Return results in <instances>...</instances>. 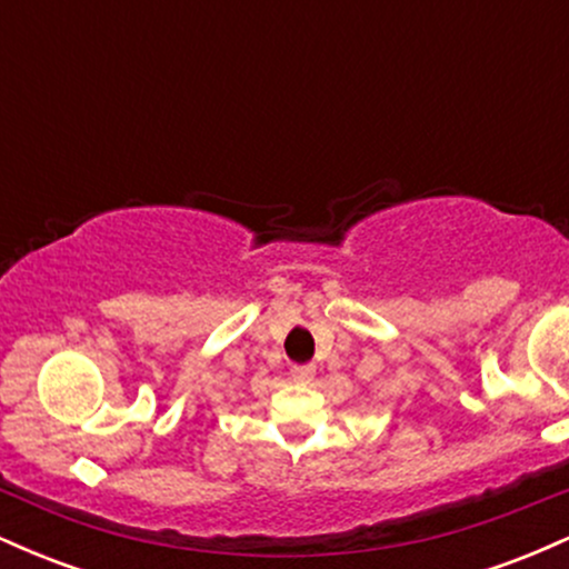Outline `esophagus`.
<instances>
[{
	"label": "esophagus",
	"mask_w": 569,
	"mask_h": 569,
	"mask_svg": "<svg viewBox=\"0 0 569 569\" xmlns=\"http://www.w3.org/2000/svg\"><path fill=\"white\" fill-rule=\"evenodd\" d=\"M312 377H316V367H310V363H297V367L291 369V380L299 385L312 382Z\"/></svg>",
	"instance_id": "obj_1"
}]
</instances>
